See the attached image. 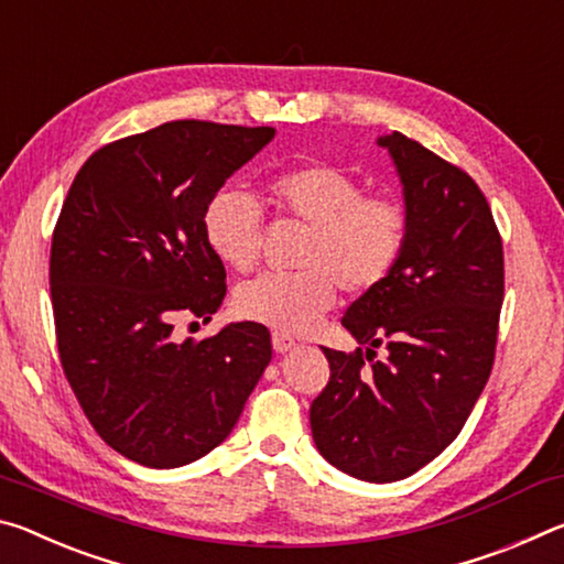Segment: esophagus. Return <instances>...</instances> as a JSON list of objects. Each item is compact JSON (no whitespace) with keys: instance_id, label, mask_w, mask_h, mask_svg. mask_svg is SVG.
<instances>
[{"instance_id":"34e87169","label":"esophagus","mask_w":564,"mask_h":564,"mask_svg":"<svg viewBox=\"0 0 564 564\" xmlns=\"http://www.w3.org/2000/svg\"><path fill=\"white\" fill-rule=\"evenodd\" d=\"M272 347H274V352H280V355L290 352V349L294 347V337L284 335V332H274V335H272Z\"/></svg>"}]
</instances>
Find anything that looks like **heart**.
Returning <instances> with one entry per match:
<instances>
[{"instance_id": "b5f03b06", "label": "heart", "mask_w": 564, "mask_h": 564, "mask_svg": "<svg viewBox=\"0 0 564 564\" xmlns=\"http://www.w3.org/2000/svg\"><path fill=\"white\" fill-rule=\"evenodd\" d=\"M272 205L312 227L297 274L267 272L235 294L237 312L280 332H304L335 304L337 290L369 292L400 262L410 217L400 199L365 195L362 182L332 164H302L267 182ZM262 212L252 195L221 187L202 212V237L219 262L252 270Z\"/></svg>"}]
</instances>
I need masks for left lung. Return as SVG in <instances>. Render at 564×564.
Masks as SVG:
<instances>
[{
  "label": "left lung",
  "mask_w": 564,
  "mask_h": 564,
  "mask_svg": "<svg viewBox=\"0 0 564 564\" xmlns=\"http://www.w3.org/2000/svg\"><path fill=\"white\" fill-rule=\"evenodd\" d=\"M377 144L402 184L408 245L392 274L343 317L365 352L322 347L329 382L310 424L329 465L382 485L432 463L465 427L492 372L505 260L490 205L467 172L400 132ZM380 344L388 357L375 360Z\"/></svg>",
  "instance_id": "left-lung-1"
}]
</instances>
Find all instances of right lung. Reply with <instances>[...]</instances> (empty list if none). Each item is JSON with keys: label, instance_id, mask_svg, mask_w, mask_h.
Listing matches in <instances>:
<instances>
[{"label": "right lung", "instance_id": "right-lung-1", "mask_svg": "<svg viewBox=\"0 0 564 564\" xmlns=\"http://www.w3.org/2000/svg\"><path fill=\"white\" fill-rule=\"evenodd\" d=\"M272 137V127L177 119L101 147L64 199L50 257L59 359L91 427L132 463L205 457L270 365V332L257 322L177 343L172 317L207 322L225 300L202 212Z\"/></svg>", "mask_w": 564, "mask_h": 564}]
</instances>
